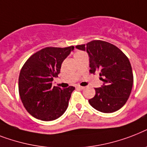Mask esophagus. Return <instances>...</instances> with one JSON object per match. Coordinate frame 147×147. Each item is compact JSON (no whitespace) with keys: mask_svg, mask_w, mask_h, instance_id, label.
I'll return each instance as SVG.
<instances>
[{"mask_svg":"<svg viewBox=\"0 0 147 147\" xmlns=\"http://www.w3.org/2000/svg\"><path fill=\"white\" fill-rule=\"evenodd\" d=\"M78 88H80V90H84V89H85L84 86H78Z\"/></svg>","mask_w":147,"mask_h":147,"instance_id":"obj_1","label":"esophagus"}]
</instances>
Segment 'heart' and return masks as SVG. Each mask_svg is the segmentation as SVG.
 <instances>
[{"label": "heart", "mask_w": 147, "mask_h": 147, "mask_svg": "<svg viewBox=\"0 0 147 147\" xmlns=\"http://www.w3.org/2000/svg\"><path fill=\"white\" fill-rule=\"evenodd\" d=\"M83 54H84V52H83V51H77V52H76L74 55V57H78V56H80V55H83Z\"/></svg>", "instance_id": "1"}]
</instances>
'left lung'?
I'll return each instance as SVG.
<instances>
[{"label":"left lung","instance_id":"8db88e82","mask_svg":"<svg viewBox=\"0 0 147 147\" xmlns=\"http://www.w3.org/2000/svg\"><path fill=\"white\" fill-rule=\"evenodd\" d=\"M76 48L87 51L90 72H99L103 85L96 88V95L89 102L104 113L118 111L127 102L133 86L134 76L126 55L115 45L102 40H93Z\"/></svg>","mask_w":147,"mask_h":147}]
</instances>
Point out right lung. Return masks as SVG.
<instances>
[{"label":"right lung","mask_w":147,"mask_h":147,"mask_svg":"<svg viewBox=\"0 0 147 147\" xmlns=\"http://www.w3.org/2000/svg\"><path fill=\"white\" fill-rule=\"evenodd\" d=\"M74 49V46L46 47L31 55L23 64L19 77V93L23 106L34 118L53 121L67 109L75 88L69 86L61 90L52 86V81Z\"/></svg>","instance_id":"obj_1"}]
</instances>
